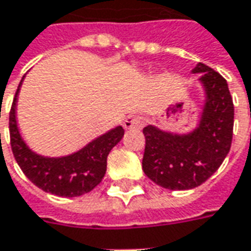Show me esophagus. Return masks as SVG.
Masks as SVG:
<instances>
[{"mask_svg":"<svg viewBox=\"0 0 251 251\" xmlns=\"http://www.w3.org/2000/svg\"><path fill=\"white\" fill-rule=\"evenodd\" d=\"M142 125L143 119L140 117H136V115H129L124 121V127L127 129V130H130V129H139V127H142Z\"/></svg>","mask_w":251,"mask_h":251,"instance_id":"34e87169","label":"esophagus"}]
</instances>
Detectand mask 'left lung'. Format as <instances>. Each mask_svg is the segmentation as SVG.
Instances as JSON below:
<instances>
[{"instance_id": "1", "label": "left lung", "mask_w": 251, "mask_h": 251, "mask_svg": "<svg viewBox=\"0 0 251 251\" xmlns=\"http://www.w3.org/2000/svg\"><path fill=\"white\" fill-rule=\"evenodd\" d=\"M204 104L197 126L176 133L147 125L143 171L154 183L169 190H189L204 183L228 155L233 134V101L228 83L210 66L199 62Z\"/></svg>"}]
</instances>
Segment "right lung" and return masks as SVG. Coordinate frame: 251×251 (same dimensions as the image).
<instances>
[{
    "mask_svg": "<svg viewBox=\"0 0 251 251\" xmlns=\"http://www.w3.org/2000/svg\"><path fill=\"white\" fill-rule=\"evenodd\" d=\"M23 79L25 76L19 83L9 114L11 147L18 165L34 185L47 193L61 197H77L89 193L105 175L107 157L124 137V127L115 126L68 155L47 157L33 151L22 137L16 119V105Z\"/></svg>",
    "mask_w": 251,
    "mask_h": 251,
    "instance_id": "1",
    "label": "right lung"
}]
</instances>
